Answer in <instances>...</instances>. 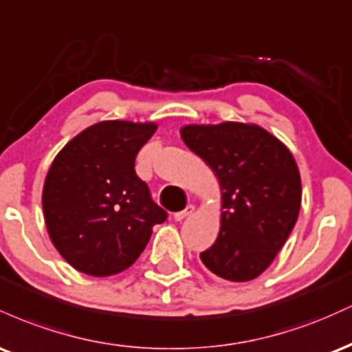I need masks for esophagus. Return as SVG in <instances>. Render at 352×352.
<instances>
[{
    "instance_id": "obj_1",
    "label": "esophagus",
    "mask_w": 352,
    "mask_h": 352,
    "mask_svg": "<svg viewBox=\"0 0 352 352\" xmlns=\"http://www.w3.org/2000/svg\"><path fill=\"white\" fill-rule=\"evenodd\" d=\"M193 210H195V207H193V205H187V207L182 210V212L173 213V218H175L177 221H182V220H184V218H187V217L192 215Z\"/></svg>"
}]
</instances>
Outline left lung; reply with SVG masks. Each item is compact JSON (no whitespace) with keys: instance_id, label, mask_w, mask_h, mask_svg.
<instances>
[{"instance_id":"1","label":"left lung","mask_w":352,"mask_h":352,"mask_svg":"<svg viewBox=\"0 0 352 352\" xmlns=\"http://www.w3.org/2000/svg\"><path fill=\"white\" fill-rule=\"evenodd\" d=\"M182 140L220 182L221 225L200 253L212 273L250 281L272 265L301 208V177L292 152L260 125H185Z\"/></svg>"}]
</instances>
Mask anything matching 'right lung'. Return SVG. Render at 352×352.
Returning a JSON list of instances; mask_svg holds the SVG:
<instances>
[{
    "mask_svg": "<svg viewBox=\"0 0 352 352\" xmlns=\"http://www.w3.org/2000/svg\"><path fill=\"white\" fill-rule=\"evenodd\" d=\"M157 124L104 120L56 155L43 188L47 233L80 273L109 276L131 266L167 212L135 173V157Z\"/></svg>",
    "mask_w": 352,
    "mask_h": 352,
    "instance_id": "right-lung-1",
    "label": "right lung"
}]
</instances>
